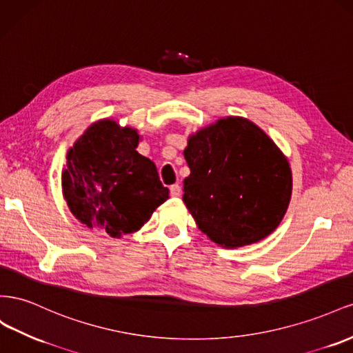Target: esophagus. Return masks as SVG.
I'll return each mask as SVG.
<instances>
[{"mask_svg": "<svg viewBox=\"0 0 353 353\" xmlns=\"http://www.w3.org/2000/svg\"><path fill=\"white\" fill-rule=\"evenodd\" d=\"M170 194L173 198H179L180 195H182V188H180L179 185H173L170 188Z\"/></svg>", "mask_w": 353, "mask_h": 353, "instance_id": "esophagus-1", "label": "esophagus"}]
</instances>
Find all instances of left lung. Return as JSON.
<instances>
[{
	"label": "left lung",
	"instance_id": "left-lung-1",
	"mask_svg": "<svg viewBox=\"0 0 353 353\" xmlns=\"http://www.w3.org/2000/svg\"><path fill=\"white\" fill-rule=\"evenodd\" d=\"M183 155L190 168L183 203L213 243L245 247L279 226L293 174L283 150L253 121L220 118L188 137Z\"/></svg>",
	"mask_w": 353,
	"mask_h": 353
}]
</instances>
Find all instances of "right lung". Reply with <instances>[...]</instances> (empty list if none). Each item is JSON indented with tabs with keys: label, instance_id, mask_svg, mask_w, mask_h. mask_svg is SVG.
Masks as SVG:
<instances>
[{
	"label": "right lung",
	"instance_id": "1",
	"mask_svg": "<svg viewBox=\"0 0 353 353\" xmlns=\"http://www.w3.org/2000/svg\"><path fill=\"white\" fill-rule=\"evenodd\" d=\"M136 128L115 119H99L66 154L62 192L83 225L121 238L137 232L168 199L155 164L136 148Z\"/></svg>",
	"mask_w": 353,
	"mask_h": 353
}]
</instances>
